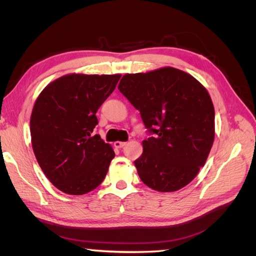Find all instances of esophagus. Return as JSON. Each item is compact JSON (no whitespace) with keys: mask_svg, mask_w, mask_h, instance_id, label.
Returning <instances> with one entry per match:
<instances>
[{"mask_svg":"<svg viewBox=\"0 0 256 256\" xmlns=\"http://www.w3.org/2000/svg\"><path fill=\"white\" fill-rule=\"evenodd\" d=\"M125 145H126V142H120V141H118V142L114 143V146L116 147V148H122V147H124Z\"/></svg>","mask_w":256,"mask_h":256,"instance_id":"34e87169","label":"esophagus"}]
</instances>
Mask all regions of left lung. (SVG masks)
<instances>
[{
    "label": "left lung",
    "instance_id": "8db88e82",
    "mask_svg": "<svg viewBox=\"0 0 256 256\" xmlns=\"http://www.w3.org/2000/svg\"><path fill=\"white\" fill-rule=\"evenodd\" d=\"M118 88L140 111L150 134L134 161L141 180L160 192L187 186L204 166L214 138V109L206 88L173 67L127 74Z\"/></svg>",
    "mask_w": 256,
    "mask_h": 256
}]
</instances>
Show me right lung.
<instances>
[{
	"instance_id": "1",
	"label": "right lung",
	"mask_w": 256,
	"mask_h": 256,
	"mask_svg": "<svg viewBox=\"0 0 256 256\" xmlns=\"http://www.w3.org/2000/svg\"><path fill=\"white\" fill-rule=\"evenodd\" d=\"M120 76L67 74L38 96L30 122L33 150L44 175L62 192L85 194L104 180L115 154L92 131L96 112Z\"/></svg>"
}]
</instances>
